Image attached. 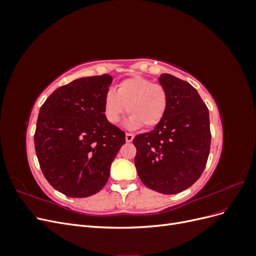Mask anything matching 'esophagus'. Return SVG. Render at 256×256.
Instances as JSON below:
<instances>
[{
  "label": "esophagus",
  "instance_id": "obj_1",
  "mask_svg": "<svg viewBox=\"0 0 256 256\" xmlns=\"http://www.w3.org/2000/svg\"><path fill=\"white\" fill-rule=\"evenodd\" d=\"M134 136L132 134H126V142H132Z\"/></svg>",
  "mask_w": 256,
  "mask_h": 256
}]
</instances>
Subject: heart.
<instances>
[{
	"label": "heart",
	"mask_w": 256,
	"mask_h": 256,
	"mask_svg": "<svg viewBox=\"0 0 256 256\" xmlns=\"http://www.w3.org/2000/svg\"><path fill=\"white\" fill-rule=\"evenodd\" d=\"M104 115L112 124H118L127 111L131 114L126 125L136 129L143 125L152 128L162 122L168 108V94L164 86L141 76L122 81L116 92L104 95Z\"/></svg>",
	"instance_id": "b5f03b06"
}]
</instances>
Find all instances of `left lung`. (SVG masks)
I'll use <instances>...</instances> for the list:
<instances>
[{"label": "left lung", "instance_id": "1", "mask_svg": "<svg viewBox=\"0 0 256 256\" xmlns=\"http://www.w3.org/2000/svg\"><path fill=\"white\" fill-rule=\"evenodd\" d=\"M168 94L164 118L150 132L134 138V164L142 182L164 194H176L202 175L210 150L209 112L188 82L162 74Z\"/></svg>", "mask_w": 256, "mask_h": 256}]
</instances>
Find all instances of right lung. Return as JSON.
Masks as SVG:
<instances>
[{
	"label": "right lung",
	"instance_id": "add662e5",
	"mask_svg": "<svg viewBox=\"0 0 256 256\" xmlns=\"http://www.w3.org/2000/svg\"><path fill=\"white\" fill-rule=\"evenodd\" d=\"M110 74L85 76L54 90L42 106L34 136L42 174L70 198L102 190L125 132L106 120L104 95Z\"/></svg>",
	"mask_w": 256,
	"mask_h": 256
}]
</instances>
